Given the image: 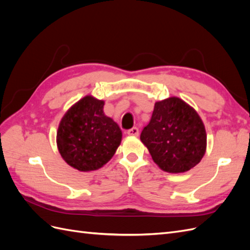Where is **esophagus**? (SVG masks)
Returning <instances> with one entry per match:
<instances>
[{
  "label": "esophagus",
  "mask_w": 250,
  "mask_h": 250,
  "mask_svg": "<svg viewBox=\"0 0 250 250\" xmlns=\"http://www.w3.org/2000/svg\"><path fill=\"white\" fill-rule=\"evenodd\" d=\"M127 133H128V135H134V137H137V135H139V128L138 127H132L127 131Z\"/></svg>",
  "instance_id": "1"
}]
</instances>
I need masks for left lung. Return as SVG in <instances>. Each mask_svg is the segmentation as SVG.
<instances>
[{"label": "left lung", "mask_w": 250, "mask_h": 250, "mask_svg": "<svg viewBox=\"0 0 250 250\" xmlns=\"http://www.w3.org/2000/svg\"><path fill=\"white\" fill-rule=\"evenodd\" d=\"M141 141L158 167L169 173L190 170L207 148L206 128L198 113L176 97L155 103Z\"/></svg>", "instance_id": "obj_1"}]
</instances>
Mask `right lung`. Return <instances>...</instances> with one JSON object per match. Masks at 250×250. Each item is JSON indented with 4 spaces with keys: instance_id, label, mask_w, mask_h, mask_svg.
<instances>
[{
    "instance_id": "right-lung-1",
    "label": "right lung",
    "mask_w": 250,
    "mask_h": 250,
    "mask_svg": "<svg viewBox=\"0 0 250 250\" xmlns=\"http://www.w3.org/2000/svg\"><path fill=\"white\" fill-rule=\"evenodd\" d=\"M104 101L82 98L65 112L57 131V146L63 160L79 171H92L106 164L118 149L122 131L104 115Z\"/></svg>"
}]
</instances>
